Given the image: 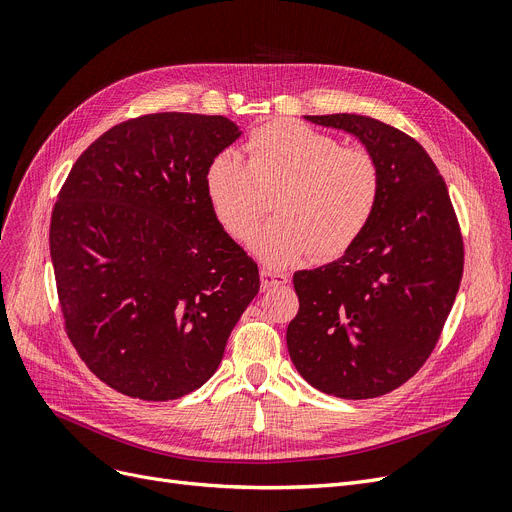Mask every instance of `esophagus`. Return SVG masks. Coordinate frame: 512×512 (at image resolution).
<instances>
[{"mask_svg":"<svg viewBox=\"0 0 512 512\" xmlns=\"http://www.w3.org/2000/svg\"><path fill=\"white\" fill-rule=\"evenodd\" d=\"M289 281L287 275H281V273H273L269 269H262L260 271V287L266 291L271 287H279V285H285Z\"/></svg>","mask_w":512,"mask_h":512,"instance_id":"obj_1","label":"esophagus"}]
</instances>
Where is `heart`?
<instances>
[{"label":"heart","instance_id":"b5f03b06","mask_svg":"<svg viewBox=\"0 0 512 512\" xmlns=\"http://www.w3.org/2000/svg\"><path fill=\"white\" fill-rule=\"evenodd\" d=\"M248 162L218 152L204 175L208 202L237 241H248L273 196L277 216L254 239V252L275 269L316 252L344 254L377 208L381 175L362 148L296 120H273L246 141Z\"/></svg>","mask_w":512,"mask_h":512}]
</instances>
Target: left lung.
<instances>
[{"mask_svg": "<svg viewBox=\"0 0 512 512\" xmlns=\"http://www.w3.org/2000/svg\"><path fill=\"white\" fill-rule=\"evenodd\" d=\"M354 135L381 175L367 229L321 269L294 273L300 300L287 327L298 373L323 394L383 396L433 352L462 277V237L448 187L423 145L362 114L306 116Z\"/></svg>", "mask_w": 512, "mask_h": 512, "instance_id": "1", "label": "left lung"}]
</instances>
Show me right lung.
Segmentation results:
<instances>
[{"label":"right lung","mask_w":512,"mask_h":512,"mask_svg":"<svg viewBox=\"0 0 512 512\" xmlns=\"http://www.w3.org/2000/svg\"><path fill=\"white\" fill-rule=\"evenodd\" d=\"M241 135L225 116L160 112L97 137L52 212L64 327L89 371L139 400L202 387L260 289L218 223L204 175Z\"/></svg>","instance_id":"add662e5"}]
</instances>
